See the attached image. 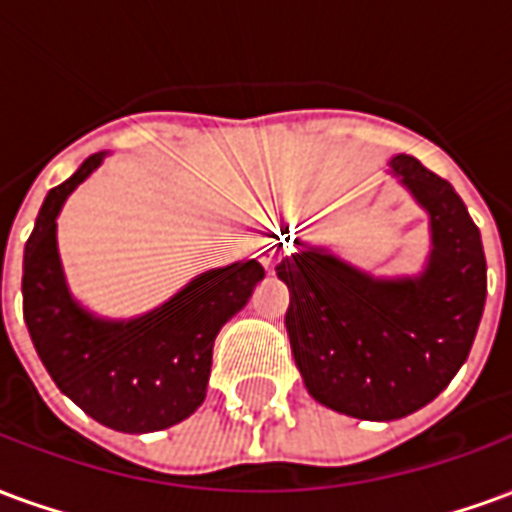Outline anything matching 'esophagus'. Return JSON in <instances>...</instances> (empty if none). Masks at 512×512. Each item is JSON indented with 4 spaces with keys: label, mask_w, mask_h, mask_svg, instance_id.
I'll use <instances>...</instances> for the list:
<instances>
[{
    "label": "esophagus",
    "mask_w": 512,
    "mask_h": 512,
    "mask_svg": "<svg viewBox=\"0 0 512 512\" xmlns=\"http://www.w3.org/2000/svg\"><path fill=\"white\" fill-rule=\"evenodd\" d=\"M257 255H260V263H263L268 271H274V266L279 263V252L274 249V246H263V249H260Z\"/></svg>",
    "instance_id": "obj_1"
}]
</instances>
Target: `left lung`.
I'll return each mask as SVG.
<instances>
[{"label": "left lung", "mask_w": 512, "mask_h": 512, "mask_svg": "<svg viewBox=\"0 0 512 512\" xmlns=\"http://www.w3.org/2000/svg\"><path fill=\"white\" fill-rule=\"evenodd\" d=\"M389 172L428 213L422 271L376 277L299 238L277 266L307 392L370 422L408 417L439 397L472 351L485 307L483 241L461 197L406 153L389 158Z\"/></svg>", "instance_id": "8db88e82"}]
</instances>
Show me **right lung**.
I'll use <instances>...</instances> for the list:
<instances>
[{"label":"right lung","instance_id":"add662e5","mask_svg":"<svg viewBox=\"0 0 512 512\" xmlns=\"http://www.w3.org/2000/svg\"><path fill=\"white\" fill-rule=\"evenodd\" d=\"M95 153L54 186L24 246V321L40 362L62 395L120 433H153L191 417L205 400L213 340L266 277L257 260L211 268L156 310L104 318L68 288L57 249V216L79 183L104 164Z\"/></svg>","mask_w":512,"mask_h":512}]
</instances>
